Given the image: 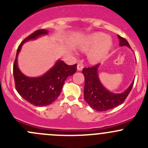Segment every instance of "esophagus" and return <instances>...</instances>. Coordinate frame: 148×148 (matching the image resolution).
I'll return each instance as SVG.
<instances>
[{
    "label": "esophagus",
    "instance_id": "obj_1",
    "mask_svg": "<svg viewBox=\"0 0 148 148\" xmlns=\"http://www.w3.org/2000/svg\"><path fill=\"white\" fill-rule=\"evenodd\" d=\"M84 66L82 64H79L77 65V70H78V71H81V70H82Z\"/></svg>",
    "mask_w": 148,
    "mask_h": 148
}]
</instances>
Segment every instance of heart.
<instances>
[{
	"mask_svg": "<svg viewBox=\"0 0 148 148\" xmlns=\"http://www.w3.org/2000/svg\"><path fill=\"white\" fill-rule=\"evenodd\" d=\"M112 46V40L103 33H95L88 36L80 44V48L84 51H90L88 53V58L92 63H97L102 60Z\"/></svg>",
	"mask_w": 148,
	"mask_h": 148,
	"instance_id": "obj_1",
	"label": "heart"
}]
</instances>
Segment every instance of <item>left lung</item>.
<instances>
[{
	"label": "left lung",
	"mask_w": 148,
	"mask_h": 148,
	"mask_svg": "<svg viewBox=\"0 0 148 148\" xmlns=\"http://www.w3.org/2000/svg\"><path fill=\"white\" fill-rule=\"evenodd\" d=\"M120 46L130 47L125 38L118 35ZM99 64L87 68H84L82 73L84 76V99L89 106L97 111H107L113 109L125 102L133 86L134 82L131 84L125 92L121 94H114L107 91L98 78L97 69Z\"/></svg>",
	"instance_id": "8db88e82"
}]
</instances>
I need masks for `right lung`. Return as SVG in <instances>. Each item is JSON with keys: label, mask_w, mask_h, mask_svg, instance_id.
I'll return each instance as SVG.
<instances>
[{"label": "right lung", "mask_w": 148, "mask_h": 148, "mask_svg": "<svg viewBox=\"0 0 148 148\" xmlns=\"http://www.w3.org/2000/svg\"><path fill=\"white\" fill-rule=\"evenodd\" d=\"M45 29H38L26 37L18 47L13 63L15 86L19 95L27 102L37 107L47 106L53 103L59 96L65 80L77 71V64L67 65L63 61H58L47 73L40 77H27L23 75L17 65V57L23 44L46 34Z\"/></svg>", "instance_id": "obj_1"}]
</instances>
